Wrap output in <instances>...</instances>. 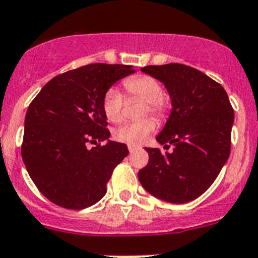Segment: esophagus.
Instances as JSON below:
<instances>
[{"label": "esophagus", "mask_w": 258, "mask_h": 258, "mask_svg": "<svg viewBox=\"0 0 258 258\" xmlns=\"http://www.w3.org/2000/svg\"><path fill=\"white\" fill-rule=\"evenodd\" d=\"M136 149H138V147H135V145H128V151H130V153H132V152H135Z\"/></svg>", "instance_id": "obj_1"}]
</instances>
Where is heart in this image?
I'll return each instance as SVG.
<instances>
[{"instance_id":"obj_1","label":"heart","mask_w":258,"mask_h":258,"mask_svg":"<svg viewBox=\"0 0 258 258\" xmlns=\"http://www.w3.org/2000/svg\"><path fill=\"white\" fill-rule=\"evenodd\" d=\"M124 88L130 95L140 97L147 102L145 114L151 113L154 116H163L166 104L163 100V87L160 82L152 76H138L124 82ZM123 97L119 89L110 87L105 92L102 98V110L110 122H119L122 118ZM156 130V123L152 119H143L139 122L124 123L114 131L116 142L130 145H140Z\"/></svg>"}]
</instances>
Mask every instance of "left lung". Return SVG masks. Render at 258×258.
Masks as SVG:
<instances>
[{
  "label": "left lung",
  "mask_w": 258,
  "mask_h": 258,
  "mask_svg": "<svg viewBox=\"0 0 258 258\" xmlns=\"http://www.w3.org/2000/svg\"><path fill=\"white\" fill-rule=\"evenodd\" d=\"M166 88L171 111L156 140L172 152L145 148L148 165L139 171L145 191L160 200L184 204L207 191L227 162L234 124L223 87L194 67L179 63L145 66Z\"/></svg>",
  "instance_id": "1"
}]
</instances>
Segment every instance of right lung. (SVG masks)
Listing matches in <instances>:
<instances>
[{"label":"right lung","instance_id":"1","mask_svg":"<svg viewBox=\"0 0 258 258\" xmlns=\"http://www.w3.org/2000/svg\"><path fill=\"white\" fill-rule=\"evenodd\" d=\"M132 73L127 64H87L53 78L31 102L22 158L36 187L55 205L84 209L106 194L107 180L128 149L109 139L102 98Z\"/></svg>","mask_w":258,"mask_h":258}]
</instances>
